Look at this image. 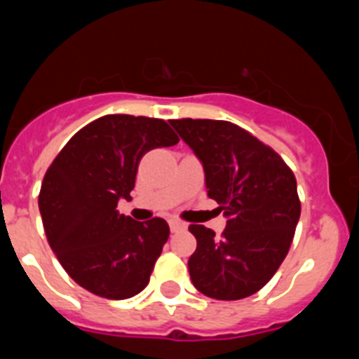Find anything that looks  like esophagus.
Wrapping results in <instances>:
<instances>
[{
	"label": "esophagus",
	"instance_id": "34e87169",
	"mask_svg": "<svg viewBox=\"0 0 359 359\" xmlns=\"http://www.w3.org/2000/svg\"><path fill=\"white\" fill-rule=\"evenodd\" d=\"M170 229L172 232H179V230H186V223L180 219H170Z\"/></svg>",
	"mask_w": 359,
	"mask_h": 359
}]
</instances>
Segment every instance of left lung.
I'll return each instance as SVG.
<instances>
[{
  "instance_id": "left-lung-1",
  "label": "left lung",
  "mask_w": 359,
  "mask_h": 359,
  "mask_svg": "<svg viewBox=\"0 0 359 359\" xmlns=\"http://www.w3.org/2000/svg\"><path fill=\"white\" fill-rule=\"evenodd\" d=\"M203 164L209 198L219 203L226 229L217 239L191 225L193 285L205 296L236 301L259 292L289 253L301 202L292 170L271 147L225 120H170Z\"/></svg>"
}]
</instances>
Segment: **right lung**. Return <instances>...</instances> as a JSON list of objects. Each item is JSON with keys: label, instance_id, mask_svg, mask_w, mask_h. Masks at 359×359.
Returning a JSON list of instances; mask_svg holds the SVG:
<instances>
[{"label": "right lung", "instance_id": "right-lung-1", "mask_svg": "<svg viewBox=\"0 0 359 359\" xmlns=\"http://www.w3.org/2000/svg\"><path fill=\"white\" fill-rule=\"evenodd\" d=\"M175 143L164 120L106 115L78 130L55 157L40 187V216L49 246L83 289L127 299L149 285L168 223L134 221L116 205L130 200L142 157Z\"/></svg>", "mask_w": 359, "mask_h": 359}]
</instances>
